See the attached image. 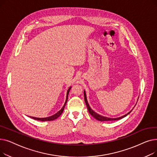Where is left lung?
Masks as SVG:
<instances>
[{
	"label": "left lung",
	"mask_w": 157,
	"mask_h": 157,
	"mask_svg": "<svg viewBox=\"0 0 157 157\" xmlns=\"http://www.w3.org/2000/svg\"><path fill=\"white\" fill-rule=\"evenodd\" d=\"M84 98H85V103H86V105L87 106V108H88V112L89 113L92 115V116L95 118L96 120H98V121H113V120H120L123 118H124L125 117H127V115L128 114L130 113V112L132 111V109L130 112H128L127 114L123 115V116L121 117H118V118H108V117H103L102 116V115H100L97 114V113H95L94 110H92L91 109V108H90V106L88 104V101H87V98H86V92L84 90ZM139 98V97H138ZM138 101V100H137Z\"/></svg>",
	"instance_id": "left-lung-1"
}]
</instances>
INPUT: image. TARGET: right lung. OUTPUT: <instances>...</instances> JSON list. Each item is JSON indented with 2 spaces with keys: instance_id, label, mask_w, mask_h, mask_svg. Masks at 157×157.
<instances>
[{
  "instance_id": "1",
  "label": "right lung",
  "mask_w": 157,
  "mask_h": 157,
  "mask_svg": "<svg viewBox=\"0 0 157 157\" xmlns=\"http://www.w3.org/2000/svg\"><path fill=\"white\" fill-rule=\"evenodd\" d=\"M71 88V87L68 89V90H67V96H66V100H65V104H64L63 106L62 107V108L59 112H57L56 114L52 115V116L47 117V118H36V117H30V118H33V119H34V120H36L42 121H53V120L56 119L57 118H59V117L60 116V115L62 114V113H63V109H64V108H65V104H66V103H67V102L68 95H69V91H70Z\"/></svg>"
}]
</instances>
